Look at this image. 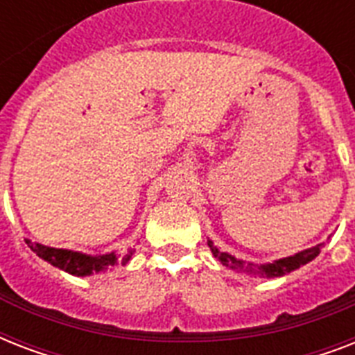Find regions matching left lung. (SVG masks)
<instances>
[{"label":"left lung","instance_id":"left-lung-1","mask_svg":"<svg viewBox=\"0 0 355 355\" xmlns=\"http://www.w3.org/2000/svg\"><path fill=\"white\" fill-rule=\"evenodd\" d=\"M208 247L211 248V252L216 256L223 265H227L230 269L236 270H243V272H247L248 276H265V278H278V276H284L287 272H291V270L298 269L300 265L309 263L311 259H315L320 254V248H322V243L317 245V247L306 248L302 252L295 254V256H289V258H282L276 259L272 263H265V265H254V263H245L241 259H236L234 256L227 252H221L219 248L214 245V243L208 239Z\"/></svg>","mask_w":355,"mask_h":355}]
</instances>
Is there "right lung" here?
I'll use <instances>...</instances> for the list:
<instances>
[{"label":"right lung","instance_id":"add662e5","mask_svg":"<svg viewBox=\"0 0 355 355\" xmlns=\"http://www.w3.org/2000/svg\"><path fill=\"white\" fill-rule=\"evenodd\" d=\"M25 243L29 245L33 252H36V256H40L42 259H46L51 265H55L58 269L66 270V272L73 276L94 275V272H99V270H105L118 263V256L114 252L103 254V256H88V254L66 250V248H53L46 247V245H40V243H31L29 239ZM130 256H132V252H128L121 259V263H127Z\"/></svg>","mask_w":355,"mask_h":355}]
</instances>
